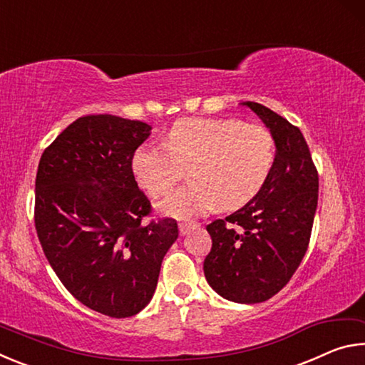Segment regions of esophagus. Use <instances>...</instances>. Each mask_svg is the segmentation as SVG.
<instances>
[{
  "mask_svg": "<svg viewBox=\"0 0 365 365\" xmlns=\"http://www.w3.org/2000/svg\"><path fill=\"white\" fill-rule=\"evenodd\" d=\"M196 225L195 224H178V232H180V235H187L190 233L191 228H195Z\"/></svg>",
  "mask_w": 365,
  "mask_h": 365,
  "instance_id": "esophagus-1",
  "label": "esophagus"
}]
</instances>
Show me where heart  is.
Listing matches in <instances>:
<instances>
[{
    "label": "heart",
    "mask_w": 365,
    "mask_h": 365,
    "mask_svg": "<svg viewBox=\"0 0 365 365\" xmlns=\"http://www.w3.org/2000/svg\"><path fill=\"white\" fill-rule=\"evenodd\" d=\"M275 164L269 128L238 119L177 120L165 145L145 143L133 154L138 183L153 196L168 195L190 168L191 182L159 202L169 217L188 220L220 206L238 209L257 196Z\"/></svg>",
    "instance_id": "heart-1"
}]
</instances>
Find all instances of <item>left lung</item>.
<instances>
[{"label": "left lung", "mask_w": 365, "mask_h": 365, "mask_svg": "<svg viewBox=\"0 0 365 365\" xmlns=\"http://www.w3.org/2000/svg\"><path fill=\"white\" fill-rule=\"evenodd\" d=\"M243 104L274 135L275 164L248 205L206 227L212 248L205 259V275L222 298L255 304L279 293L306 255L319 174L298 127L262 104Z\"/></svg>", "instance_id": "obj_1"}]
</instances>
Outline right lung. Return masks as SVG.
Segmentation results:
<instances>
[{
    "mask_svg": "<svg viewBox=\"0 0 365 365\" xmlns=\"http://www.w3.org/2000/svg\"><path fill=\"white\" fill-rule=\"evenodd\" d=\"M150 133L140 120L80 117L43 151L35 178V228L49 265L73 298L114 319L151 301L178 238L174 219L143 222L151 202L132 159Z\"/></svg>",
    "mask_w": 365,
    "mask_h": 365,
    "instance_id": "obj_1",
    "label": "right lung"
}]
</instances>
